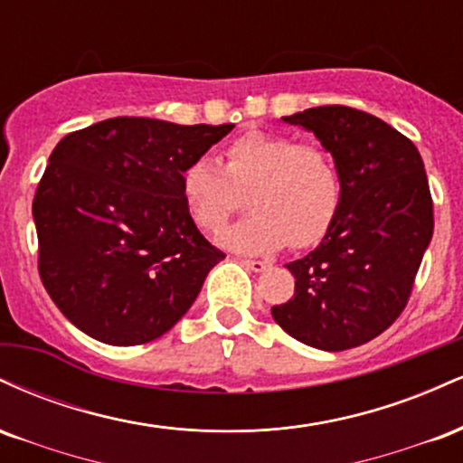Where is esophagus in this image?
<instances>
[{
	"label": "esophagus",
	"instance_id": "1",
	"mask_svg": "<svg viewBox=\"0 0 463 463\" xmlns=\"http://www.w3.org/2000/svg\"><path fill=\"white\" fill-rule=\"evenodd\" d=\"M243 268L252 269V272H265L269 268L268 261H259V259H241Z\"/></svg>",
	"mask_w": 463,
	"mask_h": 463
}]
</instances>
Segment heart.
<instances>
[{"label": "heart", "instance_id": "obj_1", "mask_svg": "<svg viewBox=\"0 0 463 463\" xmlns=\"http://www.w3.org/2000/svg\"><path fill=\"white\" fill-rule=\"evenodd\" d=\"M250 191L254 211L217 235L243 254L276 252L287 243L309 248L326 235L342 204V178L331 154L276 132L250 130L224 150V165L194 158L180 174L184 209L204 231H217Z\"/></svg>", "mask_w": 463, "mask_h": 463}]
</instances>
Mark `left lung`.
Instances as JSON below:
<instances>
[{"mask_svg": "<svg viewBox=\"0 0 463 463\" xmlns=\"http://www.w3.org/2000/svg\"><path fill=\"white\" fill-rule=\"evenodd\" d=\"M316 135L342 178V204L320 246L298 261L294 298L272 307L287 335L317 350H348L405 309L433 237V202L418 147L379 117L316 106L283 117Z\"/></svg>", "mask_w": 463, "mask_h": 463, "instance_id": "8db88e82", "label": "left lung"}]
</instances>
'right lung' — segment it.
I'll return each instance as SVG.
<instances>
[{
  "instance_id": "add662e5",
  "label": "right lung",
  "mask_w": 463,
  "mask_h": 463,
  "mask_svg": "<svg viewBox=\"0 0 463 463\" xmlns=\"http://www.w3.org/2000/svg\"><path fill=\"white\" fill-rule=\"evenodd\" d=\"M235 126L113 117L58 141L34 202L39 274L73 326L110 346L161 337L226 257L180 198V174Z\"/></svg>"
}]
</instances>
